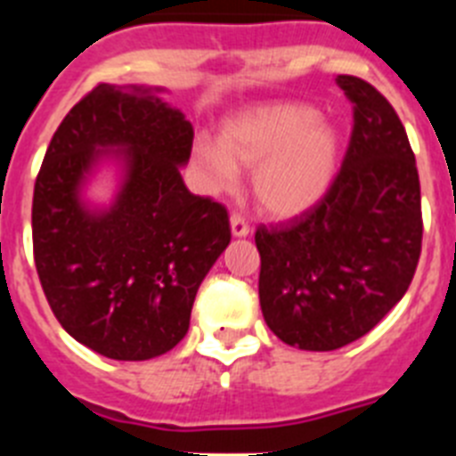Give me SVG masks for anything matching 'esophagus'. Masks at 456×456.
<instances>
[{
  "label": "esophagus",
  "instance_id": "1",
  "mask_svg": "<svg viewBox=\"0 0 456 456\" xmlns=\"http://www.w3.org/2000/svg\"><path fill=\"white\" fill-rule=\"evenodd\" d=\"M231 232L232 237H248V224L244 219H241L240 215H232L231 216Z\"/></svg>",
  "mask_w": 456,
  "mask_h": 456
}]
</instances>
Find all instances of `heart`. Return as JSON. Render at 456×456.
Returning a JSON list of instances; mask_svg holds the SVG:
<instances>
[{
	"label": "heart",
	"mask_w": 456,
	"mask_h": 456,
	"mask_svg": "<svg viewBox=\"0 0 456 456\" xmlns=\"http://www.w3.org/2000/svg\"><path fill=\"white\" fill-rule=\"evenodd\" d=\"M191 159L212 191H231L253 168V199L273 219H294L322 203L340 164V134L304 102L251 107L225 120L219 141L196 139Z\"/></svg>",
	"instance_id": "heart-1"
}]
</instances>
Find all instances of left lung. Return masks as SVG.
Segmentation results:
<instances>
[{
	"instance_id": "8db88e82",
	"label": "left lung",
	"mask_w": 456,
	"mask_h": 456,
	"mask_svg": "<svg viewBox=\"0 0 456 456\" xmlns=\"http://www.w3.org/2000/svg\"><path fill=\"white\" fill-rule=\"evenodd\" d=\"M354 132L336 183L288 225L256 232L260 308L285 345L333 352L363 338L409 289L422 244L420 183L388 100L352 75Z\"/></svg>"
}]
</instances>
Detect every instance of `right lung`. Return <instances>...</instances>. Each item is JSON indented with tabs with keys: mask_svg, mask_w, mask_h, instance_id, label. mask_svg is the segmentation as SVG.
I'll return each mask as SVG.
<instances>
[{
	"mask_svg": "<svg viewBox=\"0 0 456 456\" xmlns=\"http://www.w3.org/2000/svg\"><path fill=\"white\" fill-rule=\"evenodd\" d=\"M162 86L100 84L68 111L34 187V257L56 320L114 361L171 352L203 278L231 244L228 212L180 168L193 127ZM111 172L107 201L90 187Z\"/></svg>",
	"mask_w": 456,
	"mask_h": 456,
	"instance_id": "obj_1",
	"label": "right lung"
}]
</instances>
